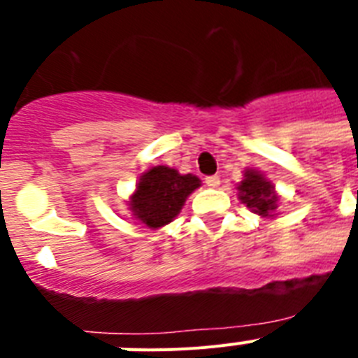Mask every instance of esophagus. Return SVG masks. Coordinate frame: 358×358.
I'll return each mask as SVG.
<instances>
[{"label": "esophagus", "mask_w": 358, "mask_h": 358, "mask_svg": "<svg viewBox=\"0 0 358 358\" xmlns=\"http://www.w3.org/2000/svg\"><path fill=\"white\" fill-rule=\"evenodd\" d=\"M204 182H206L210 188H218V186H220V177H218V176H208L206 179H204Z\"/></svg>", "instance_id": "34e87169"}]
</instances>
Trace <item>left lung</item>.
<instances>
[{
  "mask_svg": "<svg viewBox=\"0 0 358 358\" xmlns=\"http://www.w3.org/2000/svg\"><path fill=\"white\" fill-rule=\"evenodd\" d=\"M238 197L252 213H258L260 217H274L280 201L273 182L265 179L264 173L258 170H245L243 181L238 185Z\"/></svg>",
  "mask_w": 358,
  "mask_h": 358,
  "instance_id": "left-lung-1",
  "label": "left lung"
}]
</instances>
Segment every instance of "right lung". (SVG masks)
I'll return each mask as SVG.
<instances>
[{
  "label": "right lung",
  "mask_w": 358,
  "mask_h": 358,
  "mask_svg": "<svg viewBox=\"0 0 358 358\" xmlns=\"http://www.w3.org/2000/svg\"><path fill=\"white\" fill-rule=\"evenodd\" d=\"M201 186L197 176H181L170 166H152L141 176L136 192L129 199V210L136 220L150 229L166 226L179 215L186 199Z\"/></svg>",
  "instance_id": "add662e5"
}]
</instances>
